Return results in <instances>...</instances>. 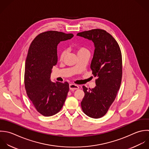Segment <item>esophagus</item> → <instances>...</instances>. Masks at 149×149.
Returning <instances> with one entry per match:
<instances>
[{"instance_id":"34e87169","label":"esophagus","mask_w":149,"mask_h":149,"mask_svg":"<svg viewBox=\"0 0 149 149\" xmlns=\"http://www.w3.org/2000/svg\"><path fill=\"white\" fill-rule=\"evenodd\" d=\"M69 87H70V89L72 90V91H74V90L79 89V86L77 85H75V84H70Z\"/></svg>"}]
</instances>
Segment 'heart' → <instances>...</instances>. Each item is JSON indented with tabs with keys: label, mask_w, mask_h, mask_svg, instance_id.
Segmentation results:
<instances>
[{
	"label": "heart",
	"mask_w": 149,
	"mask_h": 149,
	"mask_svg": "<svg viewBox=\"0 0 149 149\" xmlns=\"http://www.w3.org/2000/svg\"><path fill=\"white\" fill-rule=\"evenodd\" d=\"M76 51L77 52V54H80L81 53H85V52H88V50L85 48V47H78L76 49ZM66 54V51L65 50H63L61 54H60V60H63L64 57H65Z\"/></svg>",
	"instance_id": "1"
}]
</instances>
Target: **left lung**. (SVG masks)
Wrapping results in <instances>:
<instances>
[{
  "mask_svg": "<svg viewBox=\"0 0 149 149\" xmlns=\"http://www.w3.org/2000/svg\"><path fill=\"white\" fill-rule=\"evenodd\" d=\"M92 40L95 52L91 68L96 86H83L85 96L81 102L84 113L93 118L103 117L114 101L120 89L123 74L122 54L116 39L105 30L94 29L77 33Z\"/></svg>",
  "mask_w": 149,
  "mask_h": 149,
  "instance_id": "left-lung-1",
  "label": "left lung"
}]
</instances>
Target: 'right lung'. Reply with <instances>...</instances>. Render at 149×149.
<instances>
[{
    "mask_svg": "<svg viewBox=\"0 0 149 149\" xmlns=\"http://www.w3.org/2000/svg\"><path fill=\"white\" fill-rule=\"evenodd\" d=\"M73 36L72 33L49 31L36 36L29 46L25 61V88L35 108L43 116L57 114L66 99L68 83L53 82L50 75L57 63L58 44Z\"/></svg>",
    "mask_w": 149,
    "mask_h": 149,
    "instance_id": "right-lung-1",
    "label": "right lung"
}]
</instances>
